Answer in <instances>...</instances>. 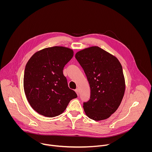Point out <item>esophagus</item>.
<instances>
[{
	"instance_id": "obj_1",
	"label": "esophagus",
	"mask_w": 152,
	"mask_h": 152,
	"mask_svg": "<svg viewBox=\"0 0 152 152\" xmlns=\"http://www.w3.org/2000/svg\"><path fill=\"white\" fill-rule=\"evenodd\" d=\"M75 91V92L76 93L77 95V96H79V89H78V88H76Z\"/></svg>"
}]
</instances>
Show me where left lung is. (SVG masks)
Listing matches in <instances>:
<instances>
[{"mask_svg":"<svg viewBox=\"0 0 152 152\" xmlns=\"http://www.w3.org/2000/svg\"><path fill=\"white\" fill-rule=\"evenodd\" d=\"M75 58L91 89L90 99L83 104L86 115L96 121L109 118L118 109L124 94L125 80L120 62L97 46L77 52Z\"/></svg>","mask_w":152,"mask_h":152,"instance_id":"8db88e82","label":"left lung"}]
</instances>
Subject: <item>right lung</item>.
Returning a JSON list of instances; mask_svg holds the SVG:
<instances>
[{
    "mask_svg": "<svg viewBox=\"0 0 152 152\" xmlns=\"http://www.w3.org/2000/svg\"><path fill=\"white\" fill-rule=\"evenodd\" d=\"M73 56L69 48L54 46L34 53L27 62L23 86L27 100L38 114L54 117L62 114L76 93L68 86L64 66Z\"/></svg>",
    "mask_w": 152,
    "mask_h": 152,
    "instance_id": "add662e5",
    "label": "right lung"
}]
</instances>
